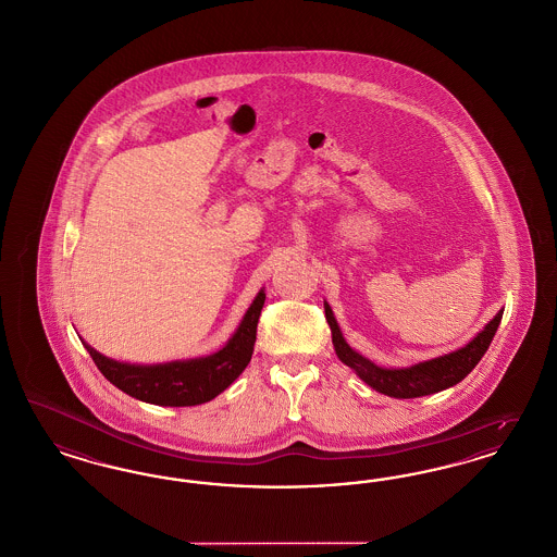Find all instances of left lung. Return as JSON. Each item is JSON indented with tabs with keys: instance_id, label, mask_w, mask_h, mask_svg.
Instances as JSON below:
<instances>
[{
	"instance_id": "8db88e82",
	"label": "left lung",
	"mask_w": 557,
	"mask_h": 557,
	"mask_svg": "<svg viewBox=\"0 0 557 557\" xmlns=\"http://www.w3.org/2000/svg\"><path fill=\"white\" fill-rule=\"evenodd\" d=\"M323 307H325V317H327V323L332 330V342H334L337 358L346 367H350L369 387H373L379 394H385L389 398H400V400L431 396V394H437L442 389L454 387L456 383H460L487 352L491 339L504 317V309L497 311V314L479 334L454 352L396 369V367H381L377 362L362 357L355 348H350V344L344 339L342 330L335 321L332 307L327 302H323Z\"/></svg>"
}]
</instances>
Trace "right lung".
<instances>
[{
  "mask_svg": "<svg viewBox=\"0 0 557 557\" xmlns=\"http://www.w3.org/2000/svg\"><path fill=\"white\" fill-rule=\"evenodd\" d=\"M265 305V289H259L245 312L238 330L225 346L207 357L172 360L159 364H133L103 357L83 339L97 369L124 394L157 406H197L213 400L230 387L250 362L257 323Z\"/></svg>",
  "mask_w": 557,
  "mask_h": 557,
  "instance_id": "1",
  "label": "right lung"
}]
</instances>
